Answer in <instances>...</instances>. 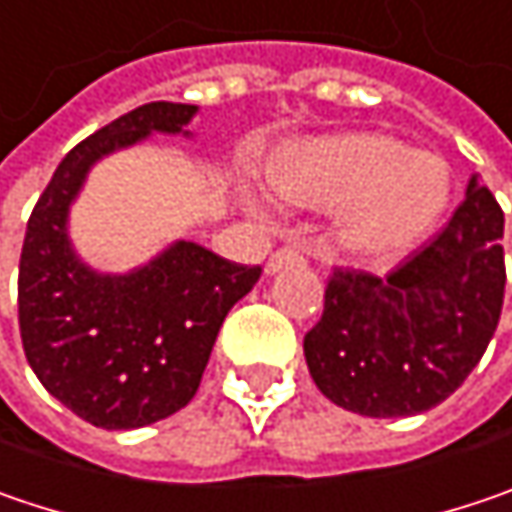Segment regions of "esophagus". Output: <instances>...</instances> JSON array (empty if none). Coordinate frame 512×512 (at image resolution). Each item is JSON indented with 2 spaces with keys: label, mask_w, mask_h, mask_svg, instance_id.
<instances>
[{
  "label": "esophagus",
  "mask_w": 512,
  "mask_h": 512,
  "mask_svg": "<svg viewBox=\"0 0 512 512\" xmlns=\"http://www.w3.org/2000/svg\"><path fill=\"white\" fill-rule=\"evenodd\" d=\"M300 262H306V256H303V250L300 247H279L274 256L268 259V274H276V271H282V268H288V265H300Z\"/></svg>",
  "instance_id": "34e87169"
}]
</instances>
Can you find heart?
<instances>
[{
	"instance_id": "1",
	"label": "heart",
	"mask_w": 512,
	"mask_h": 512,
	"mask_svg": "<svg viewBox=\"0 0 512 512\" xmlns=\"http://www.w3.org/2000/svg\"><path fill=\"white\" fill-rule=\"evenodd\" d=\"M291 206L338 209V241L352 256L387 262L434 230L452 198L449 165L384 133H329L291 142L268 165ZM253 212H262L250 201Z\"/></svg>"
}]
</instances>
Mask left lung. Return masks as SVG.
<instances>
[{"instance_id": "1", "label": "left lung", "mask_w": 512, "mask_h": 512, "mask_svg": "<svg viewBox=\"0 0 512 512\" xmlns=\"http://www.w3.org/2000/svg\"><path fill=\"white\" fill-rule=\"evenodd\" d=\"M504 212L469 180L440 236L387 276L335 268L306 364L326 399L361 417H414L449 399L493 341L504 306Z\"/></svg>"}]
</instances>
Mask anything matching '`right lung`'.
I'll return each mask as SVG.
<instances>
[{"label": "right lung", "instance_id": "obj_1", "mask_svg": "<svg viewBox=\"0 0 512 512\" xmlns=\"http://www.w3.org/2000/svg\"><path fill=\"white\" fill-rule=\"evenodd\" d=\"M195 104L151 101L75 145L28 218L19 256V335L40 384L107 431L165 420L198 393L227 311L259 282L195 241H174L130 274H98L69 241V206L101 157L183 133Z\"/></svg>", "mask_w": 512, "mask_h": 512}]
</instances>
